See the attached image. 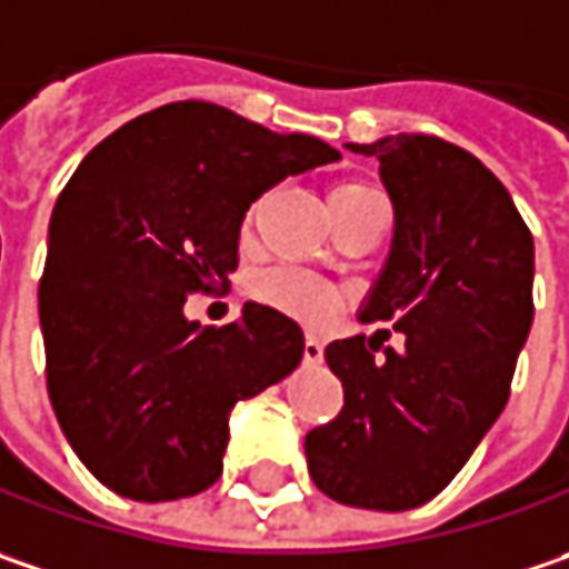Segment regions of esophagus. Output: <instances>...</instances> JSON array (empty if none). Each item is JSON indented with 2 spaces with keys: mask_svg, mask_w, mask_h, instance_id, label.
Masks as SVG:
<instances>
[{
  "mask_svg": "<svg viewBox=\"0 0 569 569\" xmlns=\"http://www.w3.org/2000/svg\"><path fill=\"white\" fill-rule=\"evenodd\" d=\"M302 359H306V362H321V359H325V343H321L318 337H306Z\"/></svg>",
  "mask_w": 569,
  "mask_h": 569,
  "instance_id": "34e87169",
  "label": "esophagus"
}]
</instances>
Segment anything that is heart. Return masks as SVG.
Listing matches in <instances>:
<instances>
[{
  "mask_svg": "<svg viewBox=\"0 0 569 569\" xmlns=\"http://www.w3.org/2000/svg\"><path fill=\"white\" fill-rule=\"evenodd\" d=\"M362 193H372L362 184H340L331 190V203H343V200H357ZM251 299L267 306V309L280 311L286 318L318 328L325 321H331L333 315L343 306V292L328 280L315 277L309 270L299 267H270L260 270L258 277L248 286Z\"/></svg>",
  "mask_w": 569,
  "mask_h": 569,
  "instance_id": "heart-1",
  "label": "heart"
}]
</instances>
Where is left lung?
I'll return each instance as SVG.
<instances>
[{
    "instance_id": "obj_1",
    "label": "left lung",
    "mask_w": 569,
    "mask_h": 569,
    "mask_svg": "<svg viewBox=\"0 0 569 569\" xmlns=\"http://www.w3.org/2000/svg\"><path fill=\"white\" fill-rule=\"evenodd\" d=\"M350 152L379 159L395 236L357 333L325 347L343 408L306 436L321 493L359 509L423 507L461 471L509 398L531 328L535 244L509 190L471 152L423 133Z\"/></svg>"
}]
</instances>
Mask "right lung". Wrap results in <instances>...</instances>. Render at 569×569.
Instances as JSON below:
<instances>
[{
    "label": "right lung",
    "mask_w": 569,
    "mask_h": 569,
    "mask_svg": "<svg viewBox=\"0 0 569 569\" xmlns=\"http://www.w3.org/2000/svg\"><path fill=\"white\" fill-rule=\"evenodd\" d=\"M337 159L306 133L174 101L76 168L40 280L47 391L72 452L113 493L164 503L207 490L232 408L302 362V328L280 311L248 302L232 325L200 328L184 302L229 286L263 190Z\"/></svg>",
    "instance_id": "add662e5"
}]
</instances>
